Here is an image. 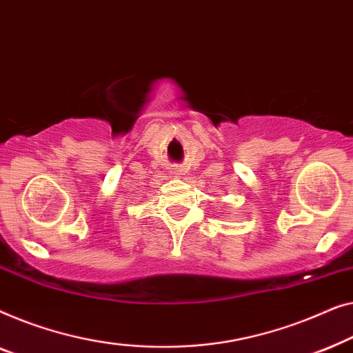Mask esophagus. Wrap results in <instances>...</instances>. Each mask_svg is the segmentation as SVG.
<instances>
[{
	"label": "esophagus",
	"mask_w": 353,
	"mask_h": 353,
	"mask_svg": "<svg viewBox=\"0 0 353 353\" xmlns=\"http://www.w3.org/2000/svg\"><path fill=\"white\" fill-rule=\"evenodd\" d=\"M171 172H172V174H179V171H176V170H174V171H171Z\"/></svg>",
	"instance_id": "esophagus-1"
}]
</instances>
